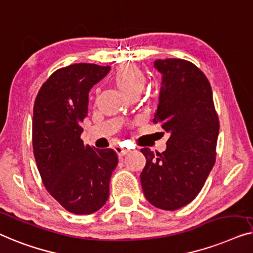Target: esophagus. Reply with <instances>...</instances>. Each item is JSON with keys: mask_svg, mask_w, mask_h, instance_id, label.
<instances>
[{"mask_svg": "<svg viewBox=\"0 0 253 253\" xmlns=\"http://www.w3.org/2000/svg\"><path fill=\"white\" fill-rule=\"evenodd\" d=\"M115 150H116L117 154H118L119 157H123V156H125V155L127 154V152H128V150H127L126 148L120 147V145H116V147H115Z\"/></svg>", "mask_w": 253, "mask_h": 253, "instance_id": "esophagus-1", "label": "esophagus"}]
</instances>
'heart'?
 Here are the masks:
<instances>
[{"mask_svg": "<svg viewBox=\"0 0 253 253\" xmlns=\"http://www.w3.org/2000/svg\"><path fill=\"white\" fill-rule=\"evenodd\" d=\"M145 76L133 65H122L115 73V83L128 96L138 95L145 86Z\"/></svg>", "mask_w": 253, "mask_h": 253, "instance_id": "1", "label": "heart"}]
</instances>
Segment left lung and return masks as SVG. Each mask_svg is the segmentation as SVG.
<instances>
[{
	"label": "left lung",
	"instance_id": "1",
	"mask_svg": "<svg viewBox=\"0 0 253 253\" xmlns=\"http://www.w3.org/2000/svg\"><path fill=\"white\" fill-rule=\"evenodd\" d=\"M162 74L154 124L167 133L166 150L141 149L147 163L141 173L145 198L156 208L174 211L202 190L215 163L219 120L205 74L184 59L155 60Z\"/></svg>",
	"mask_w": 253,
	"mask_h": 253
}]
</instances>
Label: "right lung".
I'll return each instance as SVG.
<instances>
[{
	"label": "right lung",
	"instance_id": "1",
	"mask_svg": "<svg viewBox=\"0 0 253 253\" xmlns=\"http://www.w3.org/2000/svg\"><path fill=\"white\" fill-rule=\"evenodd\" d=\"M110 66L79 63L55 71L42 84L33 109V151L44 187L64 209L91 214L109 198L111 173L118 165L112 149L84 145L80 123L88 96Z\"/></svg>",
	"mask_w": 253,
	"mask_h": 253
}]
</instances>
